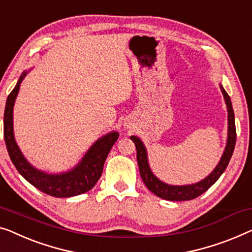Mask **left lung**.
<instances>
[{"label": "left lung", "instance_id": "obj_1", "mask_svg": "<svg viewBox=\"0 0 252 252\" xmlns=\"http://www.w3.org/2000/svg\"><path fill=\"white\" fill-rule=\"evenodd\" d=\"M220 90L223 92L224 99L227 105L228 111V137H227V144H226L225 151L221 157L220 161L216 166L209 176H207L205 180H202L199 183L192 184V185H183V187H174V185H168L166 183H162L161 181L158 180L149 167L148 163V157H147V150H145L143 143L140 138L136 136H130L136 147V158L138 168H140V174L142 180H143L144 184L147 188L150 189L152 193H155L159 198L169 200V201H185V200H192L198 198L202 193H205L211 185L215 184L220 175L224 173V170L227 167L231 157L233 155L235 148L236 142V129H235V119H234V111H233L232 102L229 99V95L226 93L224 87L220 85Z\"/></svg>", "mask_w": 252, "mask_h": 252}]
</instances>
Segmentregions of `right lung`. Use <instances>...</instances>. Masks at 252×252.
<instances>
[{
  "label": "right lung",
  "mask_w": 252,
  "mask_h": 252,
  "mask_svg": "<svg viewBox=\"0 0 252 252\" xmlns=\"http://www.w3.org/2000/svg\"><path fill=\"white\" fill-rule=\"evenodd\" d=\"M27 72H24L17 85L6 99L4 110V141L8 149L11 161L16 166L21 176L34 185L39 191L56 198H69L83 194L90 191L102 175L105 159L110 152L112 145L118 140V133L111 132L97 140L92 145L82 161L74 169L63 174L50 175L35 169L29 163L14 141L12 111L20 84Z\"/></svg>",
  "instance_id": "add662e5"
}]
</instances>
